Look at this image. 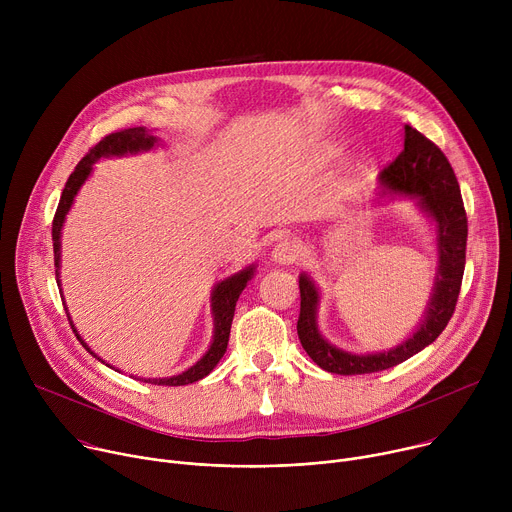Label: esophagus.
I'll use <instances>...</instances> for the list:
<instances>
[{"instance_id": "esophagus-1", "label": "esophagus", "mask_w": 512, "mask_h": 512, "mask_svg": "<svg viewBox=\"0 0 512 512\" xmlns=\"http://www.w3.org/2000/svg\"><path fill=\"white\" fill-rule=\"evenodd\" d=\"M300 259V247L294 241H281L271 251V261L277 265H289Z\"/></svg>"}]
</instances>
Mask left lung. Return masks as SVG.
I'll use <instances>...</instances> for the list:
<instances>
[{
  "instance_id": "1",
  "label": "left lung",
  "mask_w": 512,
  "mask_h": 512,
  "mask_svg": "<svg viewBox=\"0 0 512 512\" xmlns=\"http://www.w3.org/2000/svg\"><path fill=\"white\" fill-rule=\"evenodd\" d=\"M413 200L429 218L435 233L437 267L431 294L419 326L401 344L381 352H350L328 342L318 328L320 289L308 273L300 275L298 336L308 356L320 369L336 375H369L401 364L429 346L448 326L466 265L468 218L456 174L444 152L411 125H405L403 152L379 176L373 204Z\"/></svg>"
}]
</instances>
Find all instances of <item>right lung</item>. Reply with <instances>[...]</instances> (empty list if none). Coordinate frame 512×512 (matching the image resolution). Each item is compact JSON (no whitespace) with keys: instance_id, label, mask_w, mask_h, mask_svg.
I'll use <instances>...</instances> for the list:
<instances>
[{"instance_id":"right-lung-1","label":"right lung","mask_w":512,"mask_h":512,"mask_svg":"<svg viewBox=\"0 0 512 512\" xmlns=\"http://www.w3.org/2000/svg\"><path fill=\"white\" fill-rule=\"evenodd\" d=\"M160 137H156L150 129L145 127H131V129H123L117 133H111L107 137H103L95 148L77 164L75 172L70 174L56 214L52 221V241H54V265H56V283L60 285V237H62V227L66 221V214L70 212L72 204H75V198L79 194V190L83 188V184L89 180V176L93 174V164L103 160V158H121V156H133V154H141V152H150L154 150ZM255 263L247 265L245 269L233 273L231 277L214 283L212 294H210V306H212V320H214V332H212V342L208 346V350L192 364L190 369L182 371L180 375L174 377H164V379H143V383H152V385H166V387H180V385H190L196 383L200 379H204L206 375L212 373V369L218 364L227 352V344H229V334H231V324H233V316H235V306L239 302L241 291L247 287V283L253 279L255 275ZM66 310V308H64ZM70 320V314H68ZM72 332L77 334L79 342L87 348V352H91L97 360H101L105 364V360L101 356H97L89 344L81 338L79 330L72 324ZM109 367V364H107ZM141 381V379H139Z\"/></svg>"}]
</instances>
